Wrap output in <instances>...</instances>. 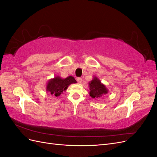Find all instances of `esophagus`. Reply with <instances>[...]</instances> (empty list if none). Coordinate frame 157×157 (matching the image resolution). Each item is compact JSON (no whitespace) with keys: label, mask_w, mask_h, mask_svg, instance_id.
<instances>
[{"label":"esophagus","mask_w":157,"mask_h":157,"mask_svg":"<svg viewBox=\"0 0 157 157\" xmlns=\"http://www.w3.org/2000/svg\"><path fill=\"white\" fill-rule=\"evenodd\" d=\"M77 82H78V83H81L82 82V78H80V77H78V78H77Z\"/></svg>","instance_id":"1"}]
</instances>
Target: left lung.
<instances>
[{"label": "left lung", "mask_w": 157, "mask_h": 157, "mask_svg": "<svg viewBox=\"0 0 157 157\" xmlns=\"http://www.w3.org/2000/svg\"><path fill=\"white\" fill-rule=\"evenodd\" d=\"M89 89H90V96L92 98H101L103 95H105L108 93V90L105 85L103 84L100 80L96 77L89 82Z\"/></svg>", "instance_id": "8db88e82"}]
</instances>
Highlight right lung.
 I'll return each instance as SVG.
<instances>
[{"mask_svg":"<svg viewBox=\"0 0 157 157\" xmlns=\"http://www.w3.org/2000/svg\"><path fill=\"white\" fill-rule=\"evenodd\" d=\"M73 83H77V81L72 76H69L65 78H61L58 76L49 80L47 83L46 90L54 96L58 97L67 89L71 84Z\"/></svg>","mask_w":157,"mask_h":157,"instance_id":"obj_1","label":"right lung"}]
</instances>
